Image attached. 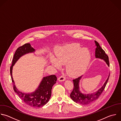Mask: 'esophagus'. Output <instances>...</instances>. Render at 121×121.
I'll return each mask as SVG.
<instances>
[{"label":"esophagus","instance_id":"obj_1","mask_svg":"<svg viewBox=\"0 0 121 121\" xmlns=\"http://www.w3.org/2000/svg\"><path fill=\"white\" fill-rule=\"evenodd\" d=\"M65 80V77L64 75H62L60 76L58 78V81L60 82H62V81H64Z\"/></svg>","mask_w":121,"mask_h":121}]
</instances>
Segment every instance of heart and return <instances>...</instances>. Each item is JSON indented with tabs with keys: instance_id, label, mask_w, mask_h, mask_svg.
<instances>
[{
	"instance_id": "b5f03b06",
	"label": "heart",
	"mask_w": 121,
	"mask_h": 121,
	"mask_svg": "<svg viewBox=\"0 0 121 121\" xmlns=\"http://www.w3.org/2000/svg\"><path fill=\"white\" fill-rule=\"evenodd\" d=\"M55 52L56 58L51 57L52 65L58 68L61 65L66 64L67 73L72 76H77L83 73L91 59L89 51L86 48H82L76 43L57 47Z\"/></svg>"
}]
</instances>
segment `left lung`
Returning <instances> with one entry per match:
<instances>
[{"label":"left lung","mask_w":121,"mask_h":121,"mask_svg":"<svg viewBox=\"0 0 121 121\" xmlns=\"http://www.w3.org/2000/svg\"><path fill=\"white\" fill-rule=\"evenodd\" d=\"M95 42L96 46L95 57L104 60L109 66V61L108 56L105 54L104 51L101 48L99 43L96 41H95ZM109 76L110 74L104 85L97 91L91 94L87 95L83 94L79 91V84L82 76L73 80L74 86L73 89L70 94V97L75 103L83 105H86L95 101L98 98L104 90L108 81Z\"/></svg>","instance_id":"1"}]
</instances>
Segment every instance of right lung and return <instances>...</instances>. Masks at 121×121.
<instances>
[{"instance_id":"obj_1","label":"right lung","mask_w":121,"mask_h":121,"mask_svg":"<svg viewBox=\"0 0 121 121\" xmlns=\"http://www.w3.org/2000/svg\"><path fill=\"white\" fill-rule=\"evenodd\" d=\"M35 50L29 43H26L19 47L16 50L13 57L10 72L12 81L13 83L14 91L18 95L22 100L29 106L33 107H41L45 105L49 100L53 85L56 83L57 77L55 75H51L44 77L37 89L30 94H25L19 91L16 87L12 77L13 66L22 56L35 52Z\"/></svg>"}]
</instances>
